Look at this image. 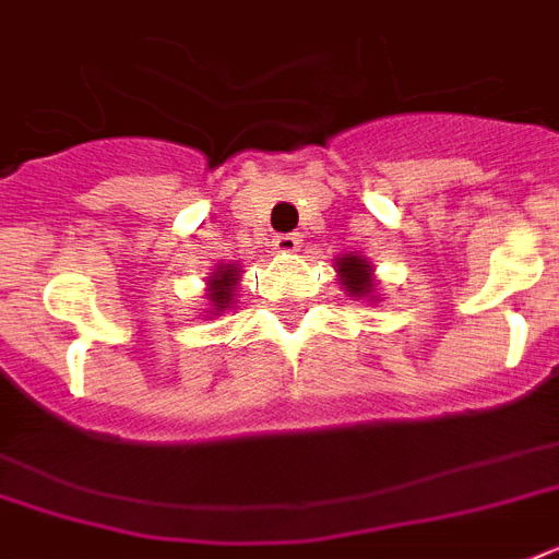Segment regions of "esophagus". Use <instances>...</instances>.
<instances>
[{"mask_svg": "<svg viewBox=\"0 0 559 559\" xmlns=\"http://www.w3.org/2000/svg\"><path fill=\"white\" fill-rule=\"evenodd\" d=\"M272 247L278 249L281 255H293V252H298V247H301V238H298V235H275Z\"/></svg>", "mask_w": 559, "mask_h": 559, "instance_id": "34e87169", "label": "esophagus"}]
</instances>
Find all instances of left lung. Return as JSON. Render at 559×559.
<instances>
[{"label": "left lung", "instance_id": "1", "mask_svg": "<svg viewBox=\"0 0 559 559\" xmlns=\"http://www.w3.org/2000/svg\"><path fill=\"white\" fill-rule=\"evenodd\" d=\"M335 272H338V284L350 298H365V301H379V287H376V266L358 252L335 258Z\"/></svg>", "mask_w": 559, "mask_h": 559}]
</instances>
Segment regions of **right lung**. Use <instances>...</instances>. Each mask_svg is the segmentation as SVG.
Masks as SVG:
<instances>
[{
	"instance_id": "1",
	"label": "right lung",
	"mask_w": 559,
	"mask_h": 559,
	"mask_svg": "<svg viewBox=\"0 0 559 559\" xmlns=\"http://www.w3.org/2000/svg\"><path fill=\"white\" fill-rule=\"evenodd\" d=\"M240 264H217L206 281V316L203 319H215L224 310H233L235 295L240 284Z\"/></svg>"
}]
</instances>
